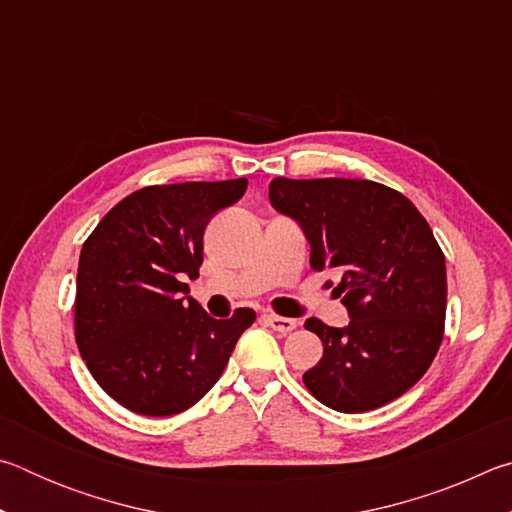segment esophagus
<instances>
[{
  "label": "esophagus",
  "mask_w": 512,
  "mask_h": 512,
  "mask_svg": "<svg viewBox=\"0 0 512 512\" xmlns=\"http://www.w3.org/2000/svg\"><path fill=\"white\" fill-rule=\"evenodd\" d=\"M264 320H266V325H271L275 332H282V334H289L291 329H296V325H298L293 318H282V316H273V314H266Z\"/></svg>",
  "instance_id": "esophagus-1"
}]
</instances>
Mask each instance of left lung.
Here are the masks:
<instances>
[{
  "instance_id": "8db88e82",
  "label": "left lung",
  "mask_w": 512,
  "mask_h": 512,
  "mask_svg": "<svg viewBox=\"0 0 512 512\" xmlns=\"http://www.w3.org/2000/svg\"><path fill=\"white\" fill-rule=\"evenodd\" d=\"M268 198L300 225L311 268L343 273L336 296L350 323H305L323 341V357L302 375L309 393L341 413L397 400L443 341L447 271L429 223L404 194L372 180L275 178Z\"/></svg>"
}]
</instances>
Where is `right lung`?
<instances>
[{
	"instance_id": "1",
	"label": "right lung",
	"mask_w": 512,
	"mask_h": 512,
	"mask_svg": "<svg viewBox=\"0 0 512 512\" xmlns=\"http://www.w3.org/2000/svg\"><path fill=\"white\" fill-rule=\"evenodd\" d=\"M246 187V178L144 187L83 244L76 345L97 384L128 411L164 418L194 406L253 325V309L207 316L183 282L203 264L207 223Z\"/></svg>"
}]
</instances>
